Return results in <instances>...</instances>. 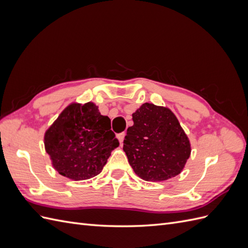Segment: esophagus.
Masks as SVG:
<instances>
[{
    "label": "esophagus",
    "instance_id": "obj_1",
    "mask_svg": "<svg viewBox=\"0 0 248 248\" xmlns=\"http://www.w3.org/2000/svg\"><path fill=\"white\" fill-rule=\"evenodd\" d=\"M125 132H121V133H119L118 136H117V139H118V140H119V142H120V145H122L123 144V140H124V138H125Z\"/></svg>",
    "mask_w": 248,
    "mask_h": 248
}]
</instances>
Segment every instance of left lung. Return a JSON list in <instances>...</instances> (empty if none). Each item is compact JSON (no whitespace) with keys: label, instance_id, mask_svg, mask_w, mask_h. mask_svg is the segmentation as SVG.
Returning a JSON list of instances; mask_svg holds the SVG:
<instances>
[{"label":"left lung","instance_id":"obj_1","mask_svg":"<svg viewBox=\"0 0 248 248\" xmlns=\"http://www.w3.org/2000/svg\"><path fill=\"white\" fill-rule=\"evenodd\" d=\"M123 150L134 172L161 182L181 172L191 153L190 141L169 108L144 103L132 114Z\"/></svg>","mask_w":248,"mask_h":248}]
</instances>
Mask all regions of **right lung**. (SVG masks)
Returning <instances> with one entry per match:
<instances>
[{
  "label": "right lung",
  "instance_id": "1",
  "mask_svg": "<svg viewBox=\"0 0 248 248\" xmlns=\"http://www.w3.org/2000/svg\"><path fill=\"white\" fill-rule=\"evenodd\" d=\"M117 147L109 118L102 116L92 101L71 102L44 133V148L52 168L73 181L100 174Z\"/></svg>",
  "mask_w": 248,
  "mask_h": 248
}]
</instances>
